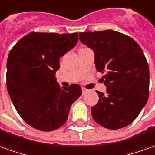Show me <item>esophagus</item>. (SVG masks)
<instances>
[{
	"instance_id": "1",
	"label": "esophagus",
	"mask_w": 155,
	"mask_h": 155,
	"mask_svg": "<svg viewBox=\"0 0 155 155\" xmlns=\"http://www.w3.org/2000/svg\"><path fill=\"white\" fill-rule=\"evenodd\" d=\"M82 90H83V94H87V93L89 91L88 89H87V88H82Z\"/></svg>"
}]
</instances>
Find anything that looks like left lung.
<instances>
[{
  "mask_svg": "<svg viewBox=\"0 0 155 155\" xmlns=\"http://www.w3.org/2000/svg\"><path fill=\"white\" fill-rule=\"evenodd\" d=\"M81 42L94 52L97 71L104 73L106 94L96 91L99 102L91 108L94 120L110 130L136 119L149 99V69L139 45L114 30L79 33Z\"/></svg>",
  "mask_w": 155,
  "mask_h": 155,
  "instance_id": "8db88e82",
  "label": "left lung"
}]
</instances>
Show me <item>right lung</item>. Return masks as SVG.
Instances as JSON below:
<instances>
[{"label": "right lung", "mask_w": 155, "mask_h": 155, "mask_svg": "<svg viewBox=\"0 0 155 155\" xmlns=\"http://www.w3.org/2000/svg\"><path fill=\"white\" fill-rule=\"evenodd\" d=\"M78 33L32 32L9 52L6 87L16 110L26 123L51 132L66 123L72 103L82 94L79 85L61 88L55 71L60 57L75 46Z\"/></svg>", "instance_id": "right-lung-1"}]
</instances>
